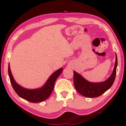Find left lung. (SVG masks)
I'll list each match as a JSON object with an SVG mask.
<instances>
[{
    "label": "left lung",
    "instance_id": "left-lung-1",
    "mask_svg": "<svg viewBox=\"0 0 126 126\" xmlns=\"http://www.w3.org/2000/svg\"><path fill=\"white\" fill-rule=\"evenodd\" d=\"M117 65V56L116 55L115 64L112 74L108 79L100 83L90 82L74 71L73 75L74 84L77 91L79 94L86 97L93 98L101 95L110 89L114 83V80L115 79Z\"/></svg>",
    "mask_w": 126,
    "mask_h": 126
}]
</instances>
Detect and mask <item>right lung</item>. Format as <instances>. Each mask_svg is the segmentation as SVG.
<instances>
[{
	"mask_svg": "<svg viewBox=\"0 0 126 126\" xmlns=\"http://www.w3.org/2000/svg\"><path fill=\"white\" fill-rule=\"evenodd\" d=\"M63 70V68H60L54 72L49 78L44 86L41 88L34 89V90H30V89L23 88L16 82L11 74L10 66H8L9 77H10V82L14 90L21 98L33 103L40 102L45 101L50 96L54 89L56 80L59 77Z\"/></svg>",
	"mask_w": 126,
	"mask_h": 126,
	"instance_id": "obj_1",
	"label": "right lung"
}]
</instances>
